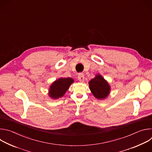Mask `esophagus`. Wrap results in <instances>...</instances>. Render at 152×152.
Masks as SVG:
<instances>
[{"label":"esophagus","instance_id":"esophagus-1","mask_svg":"<svg viewBox=\"0 0 152 152\" xmlns=\"http://www.w3.org/2000/svg\"><path fill=\"white\" fill-rule=\"evenodd\" d=\"M84 75L83 73H79L78 75V80L80 82H83L84 81Z\"/></svg>","mask_w":152,"mask_h":152}]
</instances>
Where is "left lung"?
I'll list each match as a JSON object with an SVG mask.
<instances>
[{"label":"left lung","instance_id":"8db88e82","mask_svg":"<svg viewBox=\"0 0 152 152\" xmlns=\"http://www.w3.org/2000/svg\"><path fill=\"white\" fill-rule=\"evenodd\" d=\"M89 87L93 96L99 100L105 99L110 93L111 86L100 74L89 81Z\"/></svg>","mask_w":152,"mask_h":152}]
</instances>
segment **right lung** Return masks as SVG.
<instances>
[{
	"label": "right lung",
	"mask_w": 152,
	"mask_h": 152,
	"mask_svg": "<svg viewBox=\"0 0 152 152\" xmlns=\"http://www.w3.org/2000/svg\"><path fill=\"white\" fill-rule=\"evenodd\" d=\"M73 82L74 79L71 77H60L58 79L50 86L49 96L52 99H57L63 97Z\"/></svg>",
	"instance_id": "1"
}]
</instances>
